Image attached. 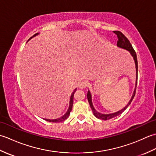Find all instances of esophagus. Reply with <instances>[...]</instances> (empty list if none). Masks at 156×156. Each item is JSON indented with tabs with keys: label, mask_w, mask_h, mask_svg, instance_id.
<instances>
[{
	"label": "esophagus",
	"mask_w": 156,
	"mask_h": 156,
	"mask_svg": "<svg viewBox=\"0 0 156 156\" xmlns=\"http://www.w3.org/2000/svg\"><path fill=\"white\" fill-rule=\"evenodd\" d=\"M88 85V82L87 80H83L81 81L79 84V88H85L86 87H87Z\"/></svg>",
	"instance_id": "34e87169"
}]
</instances>
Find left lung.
Segmentation results:
<instances>
[{
	"mask_svg": "<svg viewBox=\"0 0 156 156\" xmlns=\"http://www.w3.org/2000/svg\"><path fill=\"white\" fill-rule=\"evenodd\" d=\"M115 34L117 35V37H118V41H117V46L118 47H120L121 48H123L127 49V50L129 51L131 53V54L133 55V57L134 58V60H135V65H136V71H137V82H136V86H135V89L134 90L133 92V94L132 96V97L131 98L130 101L129 102V103L127 105V106L124 108H122V110L119 111L117 112H115V113H112V114H108V115H105V114H101L100 112H97V111L95 110L93 105H92V98H91V94H90V91L88 92V94H87V98H88V102L89 104H90V107L92 110V112H93V114L96 117L99 119H101V120H108V119H111L113 117H117V116L119 115L120 114H121L122 112H123L126 108H127L129 105L131 104V102L133 101V99L135 97V92H136V87H137V71H138V65H137V55H136V52L134 50L133 48L132 47V45L131 44L130 41H129V39L125 37V36L122 34L121 31H114Z\"/></svg>",
	"mask_w": 156,
	"mask_h": 156,
	"instance_id": "8db88e82",
	"label": "left lung"
}]
</instances>
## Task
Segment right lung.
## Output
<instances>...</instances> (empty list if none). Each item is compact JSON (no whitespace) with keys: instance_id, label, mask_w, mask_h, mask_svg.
<instances>
[{"instance_id":"obj_1","label":"right lung","mask_w":156,"mask_h":156,"mask_svg":"<svg viewBox=\"0 0 156 156\" xmlns=\"http://www.w3.org/2000/svg\"><path fill=\"white\" fill-rule=\"evenodd\" d=\"M36 35H37V34H36ZM76 91V89H75L74 91L72 92V94L71 95V97H70V102H69V108H68V111L66 112V113L64 116H62V117L59 118V119H54V120H50V119H45V120L47 121H49V122H62V121H65L66 119L69 117V114H70V112L72 111V105H73V99H74V93H75Z\"/></svg>"}]
</instances>
